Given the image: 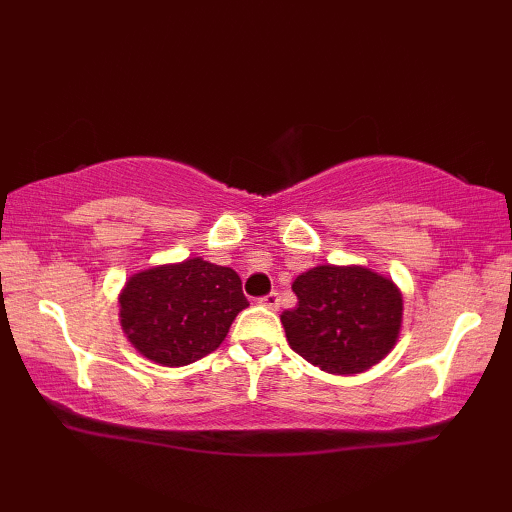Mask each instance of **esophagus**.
Returning a JSON list of instances; mask_svg holds the SVG:
<instances>
[{
    "label": "esophagus",
    "instance_id": "1",
    "mask_svg": "<svg viewBox=\"0 0 512 512\" xmlns=\"http://www.w3.org/2000/svg\"><path fill=\"white\" fill-rule=\"evenodd\" d=\"M259 305L266 307V309H277V307H280V296H277L275 291H273V293H268V296L259 298Z\"/></svg>",
    "mask_w": 512,
    "mask_h": 512
}]
</instances>
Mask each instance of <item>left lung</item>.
Masks as SVG:
<instances>
[{"label": "left lung", "mask_w": 512, "mask_h": 512, "mask_svg": "<svg viewBox=\"0 0 512 512\" xmlns=\"http://www.w3.org/2000/svg\"><path fill=\"white\" fill-rule=\"evenodd\" d=\"M298 305L280 316L293 352L332 375H357L395 348L404 300L366 266H316L291 284Z\"/></svg>", "instance_id": "8db88e82"}]
</instances>
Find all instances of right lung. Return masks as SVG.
Wrapping results in <instances>:
<instances>
[{
    "label": "right lung",
    "mask_w": 512,
    "mask_h": 512,
    "mask_svg": "<svg viewBox=\"0 0 512 512\" xmlns=\"http://www.w3.org/2000/svg\"><path fill=\"white\" fill-rule=\"evenodd\" d=\"M246 307L232 268L192 257L128 277L119 293V323L146 359L180 368L219 348Z\"/></svg>",
    "instance_id": "1"
}]
</instances>
